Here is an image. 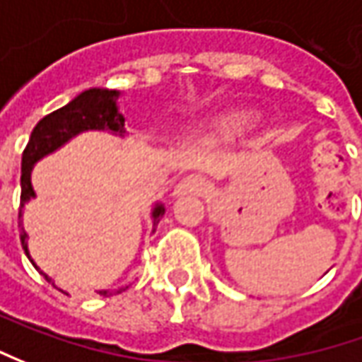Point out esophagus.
Segmentation results:
<instances>
[{
    "label": "esophagus",
    "instance_id": "34e87169",
    "mask_svg": "<svg viewBox=\"0 0 362 362\" xmlns=\"http://www.w3.org/2000/svg\"><path fill=\"white\" fill-rule=\"evenodd\" d=\"M208 188H210V184L202 176L190 174V176H186V178H182L178 182V186L174 188V196H182V194H198V196H202V194L208 192Z\"/></svg>",
    "mask_w": 362,
    "mask_h": 362
}]
</instances>
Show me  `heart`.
<instances>
[{"instance_id": "1", "label": "heart", "mask_w": 362, "mask_h": 362, "mask_svg": "<svg viewBox=\"0 0 362 362\" xmlns=\"http://www.w3.org/2000/svg\"><path fill=\"white\" fill-rule=\"evenodd\" d=\"M255 128V116L246 114V112H230L220 116L212 128H210V138L216 142H232L243 138L244 134Z\"/></svg>"}]
</instances>
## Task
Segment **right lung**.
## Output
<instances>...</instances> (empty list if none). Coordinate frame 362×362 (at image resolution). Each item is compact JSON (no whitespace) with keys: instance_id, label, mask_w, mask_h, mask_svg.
<instances>
[{"instance_id":"add662e5","label":"right lung","mask_w":362,"mask_h":362,"mask_svg":"<svg viewBox=\"0 0 362 362\" xmlns=\"http://www.w3.org/2000/svg\"><path fill=\"white\" fill-rule=\"evenodd\" d=\"M118 90H110V88H90L86 92H81L80 95H76L69 104L64 107H59L56 112L47 114L45 118L37 122V126L33 128L30 142L23 150L21 156V200H19V218L23 214V206L28 204L32 198H35V190L32 186V170L33 166L47 154L59 150L64 144H68L71 138H76L81 132H110L114 136L124 138L126 134V126H124V116L119 114L118 110ZM166 208L164 204H156L152 208V230H156L158 222L164 216ZM21 222V220H19ZM21 246L25 250L28 258L32 260V264L40 274L44 276L45 281H54L45 274L42 268L33 262V258L30 256V248H28V232H21ZM56 286V284H54ZM128 286H122L116 293L126 291ZM62 291V288H59ZM64 293V291H62ZM68 294V293H66ZM102 296H110L112 291H100Z\"/></svg>"}]
</instances>
